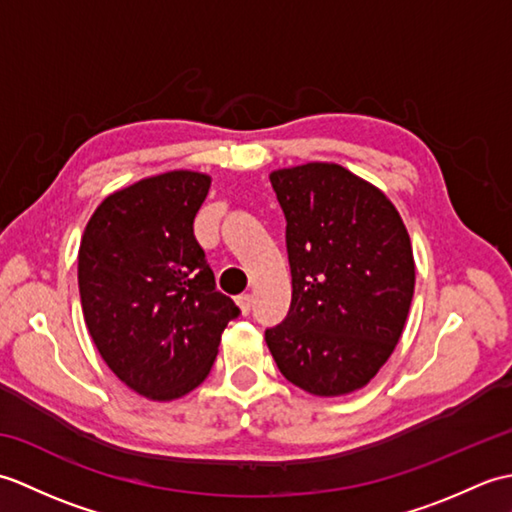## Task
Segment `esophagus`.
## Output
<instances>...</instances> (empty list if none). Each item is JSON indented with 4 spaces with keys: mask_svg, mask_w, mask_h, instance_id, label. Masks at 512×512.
Here are the masks:
<instances>
[{
    "mask_svg": "<svg viewBox=\"0 0 512 512\" xmlns=\"http://www.w3.org/2000/svg\"><path fill=\"white\" fill-rule=\"evenodd\" d=\"M235 303H237V308L242 310V314H248L250 308H253V297H250L248 292H244V295H239V297L235 299Z\"/></svg>",
    "mask_w": 512,
    "mask_h": 512,
    "instance_id": "obj_1",
    "label": "esophagus"
}]
</instances>
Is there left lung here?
Segmentation results:
<instances>
[{
    "label": "left lung",
    "mask_w": 512,
    "mask_h": 512,
    "mask_svg": "<svg viewBox=\"0 0 512 512\" xmlns=\"http://www.w3.org/2000/svg\"><path fill=\"white\" fill-rule=\"evenodd\" d=\"M292 275L288 317L266 330L292 385L314 396L365 387L400 341L416 286L411 239L374 184L332 162L277 169Z\"/></svg>",
    "instance_id": "1"
}]
</instances>
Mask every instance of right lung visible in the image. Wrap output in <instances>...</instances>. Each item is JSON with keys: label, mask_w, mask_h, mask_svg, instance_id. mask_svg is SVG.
<instances>
[{"label": "right lung", "mask_w": 512, "mask_h": 512, "mask_svg": "<svg viewBox=\"0 0 512 512\" xmlns=\"http://www.w3.org/2000/svg\"><path fill=\"white\" fill-rule=\"evenodd\" d=\"M211 178L167 171L99 204L79 246L85 325L107 367L151 400H176L209 376L226 323L193 220Z\"/></svg>", "instance_id": "add662e5"}]
</instances>
